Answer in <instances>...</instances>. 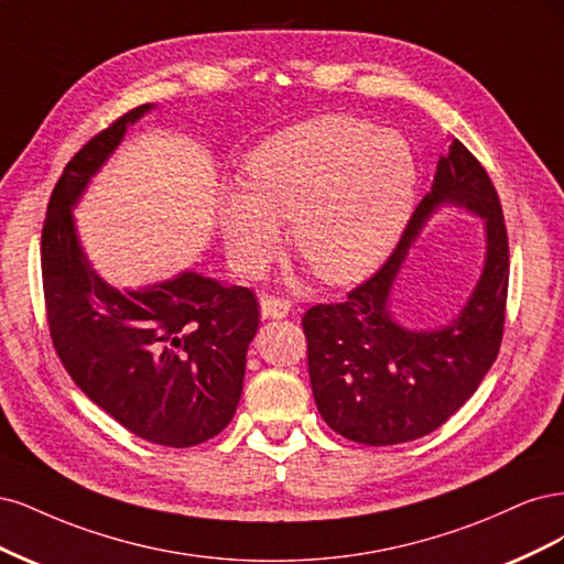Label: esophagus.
I'll return each mask as SVG.
<instances>
[{"mask_svg":"<svg viewBox=\"0 0 564 564\" xmlns=\"http://www.w3.org/2000/svg\"><path fill=\"white\" fill-rule=\"evenodd\" d=\"M260 308L264 318H285L290 314V302L283 297H274V295H264L260 300Z\"/></svg>","mask_w":564,"mask_h":564,"instance_id":"34e87169","label":"esophagus"}]
</instances>
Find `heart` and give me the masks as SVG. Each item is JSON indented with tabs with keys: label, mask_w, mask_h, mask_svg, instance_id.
Returning a JSON list of instances; mask_svg holds the SVG:
<instances>
[{
	"label": "heart",
	"mask_w": 564,
	"mask_h": 564,
	"mask_svg": "<svg viewBox=\"0 0 564 564\" xmlns=\"http://www.w3.org/2000/svg\"><path fill=\"white\" fill-rule=\"evenodd\" d=\"M243 188L225 189L217 225L234 269L260 276L281 248V223L314 276L347 285L389 258L412 213L416 161L395 131L323 115L269 135L243 163Z\"/></svg>",
	"instance_id": "obj_1"
}]
</instances>
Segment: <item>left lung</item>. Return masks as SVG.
<instances>
[{
    "mask_svg": "<svg viewBox=\"0 0 564 564\" xmlns=\"http://www.w3.org/2000/svg\"><path fill=\"white\" fill-rule=\"evenodd\" d=\"M484 217L481 281L449 326L408 332L388 312V293L411 241L438 205ZM508 295V234L499 194L482 163L452 138L431 192L414 208L391 258L344 302L302 316L308 379L321 416L360 445H398L443 426L480 387L499 354Z\"/></svg>",
    "mask_w": 564,
    "mask_h": 564,
    "instance_id": "left-lung-1",
    "label": "left lung"
}]
</instances>
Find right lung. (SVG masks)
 <instances>
[{"instance_id": "right-lung-1", "label": "right lung", "mask_w": 564, "mask_h": 564, "mask_svg": "<svg viewBox=\"0 0 564 564\" xmlns=\"http://www.w3.org/2000/svg\"><path fill=\"white\" fill-rule=\"evenodd\" d=\"M152 105L126 112L67 161L42 229V281L53 347L75 384L138 438L192 447L220 433L243 391L260 325L250 288L194 271L117 290L88 264L72 220L88 180Z\"/></svg>"}]
</instances>
